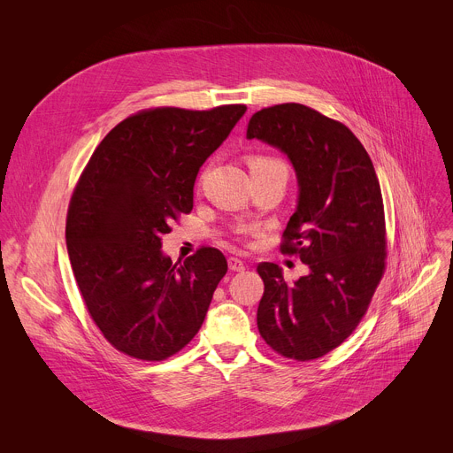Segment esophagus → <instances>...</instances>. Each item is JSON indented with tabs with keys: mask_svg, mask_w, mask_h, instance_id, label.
Masks as SVG:
<instances>
[{
	"mask_svg": "<svg viewBox=\"0 0 453 453\" xmlns=\"http://www.w3.org/2000/svg\"><path fill=\"white\" fill-rule=\"evenodd\" d=\"M227 265H229V269L234 271V273H242V271L245 269V264H243L240 258H234V257H231V258L227 260Z\"/></svg>",
	"mask_w": 453,
	"mask_h": 453,
	"instance_id": "1",
	"label": "esophagus"
}]
</instances>
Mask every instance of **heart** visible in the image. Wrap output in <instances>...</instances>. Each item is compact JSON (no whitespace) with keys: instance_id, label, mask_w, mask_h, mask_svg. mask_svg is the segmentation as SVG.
<instances>
[{"instance_id":"obj_1","label":"heart","mask_w":453,"mask_h":453,"mask_svg":"<svg viewBox=\"0 0 453 453\" xmlns=\"http://www.w3.org/2000/svg\"><path fill=\"white\" fill-rule=\"evenodd\" d=\"M248 164H250L251 173L253 172H274V170L287 172L285 162L276 157H271V155H251Z\"/></svg>"}]
</instances>
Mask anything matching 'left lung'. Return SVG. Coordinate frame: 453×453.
<instances>
[{
    "label": "left lung",
    "mask_w": 453,
    "mask_h": 453,
    "mask_svg": "<svg viewBox=\"0 0 453 453\" xmlns=\"http://www.w3.org/2000/svg\"><path fill=\"white\" fill-rule=\"evenodd\" d=\"M248 137L280 148L293 162L300 198L280 250L311 269L287 283L276 264H258L264 280L258 331L283 357L318 359L356 331L385 274L380 180L343 122L305 104L262 108L250 120Z\"/></svg>",
    "instance_id": "8db88e82"
}]
</instances>
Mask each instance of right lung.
<instances>
[{"label": "right lung", "mask_w": 453, "mask_h": 453, "mask_svg": "<svg viewBox=\"0 0 453 453\" xmlns=\"http://www.w3.org/2000/svg\"><path fill=\"white\" fill-rule=\"evenodd\" d=\"M245 110H141L101 141L81 173L66 215L68 257L90 318L119 352L168 359L202 326L226 257L202 245L173 264L160 245L170 224L191 213L200 166Z\"/></svg>", "instance_id": "add662e5"}]
</instances>
